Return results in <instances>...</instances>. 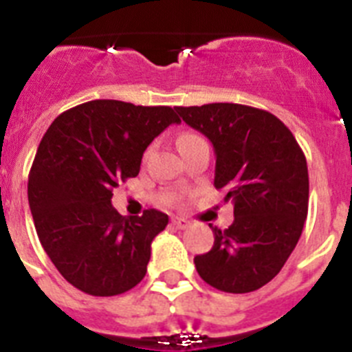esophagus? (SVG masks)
<instances>
[{"label":"esophagus","mask_w":352,"mask_h":352,"mask_svg":"<svg viewBox=\"0 0 352 352\" xmlns=\"http://www.w3.org/2000/svg\"><path fill=\"white\" fill-rule=\"evenodd\" d=\"M170 222H173V226L176 227V229H186V227L190 226V222L186 219H182V217H174Z\"/></svg>","instance_id":"obj_1"}]
</instances>
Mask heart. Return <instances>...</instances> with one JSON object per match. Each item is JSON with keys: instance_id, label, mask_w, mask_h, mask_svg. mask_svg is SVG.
I'll return each instance as SVG.
<instances>
[{"instance_id": "1", "label": "heart", "mask_w": 352, "mask_h": 352, "mask_svg": "<svg viewBox=\"0 0 352 352\" xmlns=\"http://www.w3.org/2000/svg\"><path fill=\"white\" fill-rule=\"evenodd\" d=\"M190 139H197V135H194V133H183L182 138H179V139H178V144H179V142L190 141Z\"/></svg>"}]
</instances>
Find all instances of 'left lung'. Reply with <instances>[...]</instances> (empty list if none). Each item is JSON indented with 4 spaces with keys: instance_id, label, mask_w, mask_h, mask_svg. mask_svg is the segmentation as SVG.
<instances>
[{
    "instance_id": "obj_1",
    "label": "left lung",
    "mask_w": 352,
    "mask_h": 352,
    "mask_svg": "<svg viewBox=\"0 0 352 352\" xmlns=\"http://www.w3.org/2000/svg\"><path fill=\"white\" fill-rule=\"evenodd\" d=\"M213 144L214 188L234 204L229 229L213 227V248L197 273L223 292H252L284 268L309 211V169L291 130L263 109L239 104L174 107Z\"/></svg>"
}]
</instances>
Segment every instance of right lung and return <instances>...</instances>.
Instances as JSON below:
<instances>
[{"instance_id": "obj_1", "label": "right lung", "mask_w": 352, "mask_h": 352, "mask_svg": "<svg viewBox=\"0 0 352 352\" xmlns=\"http://www.w3.org/2000/svg\"><path fill=\"white\" fill-rule=\"evenodd\" d=\"M173 123L174 109L91 100L52 121L28 179L36 234L58 272L91 296H116L146 275L151 241L169 217L146 210L123 217L111 204L121 182L135 178L142 153Z\"/></svg>"}]
</instances>
